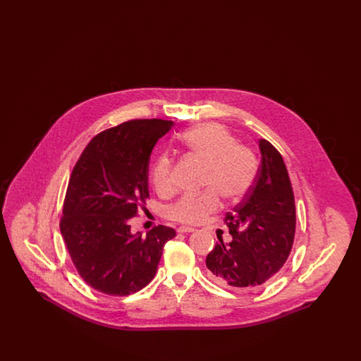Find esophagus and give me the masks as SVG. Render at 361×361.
I'll list each match as a JSON object with an SVG mask.
<instances>
[{"label":"esophagus","instance_id":"1","mask_svg":"<svg viewBox=\"0 0 361 361\" xmlns=\"http://www.w3.org/2000/svg\"><path fill=\"white\" fill-rule=\"evenodd\" d=\"M177 231H178V233H184V234H188V233H193L195 228H193V227H189V226H180V227L177 228Z\"/></svg>","mask_w":361,"mask_h":361}]
</instances>
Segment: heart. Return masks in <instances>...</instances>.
<instances>
[{"label":"heart","mask_w":361,"mask_h":361,"mask_svg":"<svg viewBox=\"0 0 361 361\" xmlns=\"http://www.w3.org/2000/svg\"><path fill=\"white\" fill-rule=\"evenodd\" d=\"M180 143L189 154L206 165L203 187L206 192L184 195L166 208V215L183 224H196L219 208L218 193L228 202L242 199L255 184L258 162L256 154L238 145L234 137L219 123H206L181 134ZM173 161L161 154L150 171V180L161 193L173 189Z\"/></svg>","instance_id":"1"}]
</instances>
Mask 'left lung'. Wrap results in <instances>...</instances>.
I'll return each mask as SVG.
<instances>
[{"label": "left lung", "mask_w": 361, "mask_h": 361, "mask_svg": "<svg viewBox=\"0 0 361 361\" xmlns=\"http://www.w3.org/2000/svg\"><path fill=\"white\" fill-rule=\"evenodd\" d=\"M258 149L256 183L226 215L233 240L216 242L206 259L208 277L233 290H253L274 277L295 237V199L283 157L265 139L258 140Z\"/></svg>", "instance_id": "1"}]
</instances>
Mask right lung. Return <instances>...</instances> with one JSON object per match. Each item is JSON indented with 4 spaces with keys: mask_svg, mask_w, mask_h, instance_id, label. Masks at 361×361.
<instances>
[{
    "mask_svg": "<svg viewBox=\"0 0 361 361\" xmlns=\"http://www.w3.org/2000/svg\"><path fill=\"white\" fill-rule=\"evenodd\" d=\"M173 121L137 119L93 137L75 164L61 233L80 276L96 291L126 296L155 276L165 243L176 237L159 224L146 237L130 219L149 197V162Z\"/></svg>",
    "mask_w": 361,
    "mask_h": 361,
    "instance_id": "obj_1",
    "label": "right lung"
}]
</instances>
